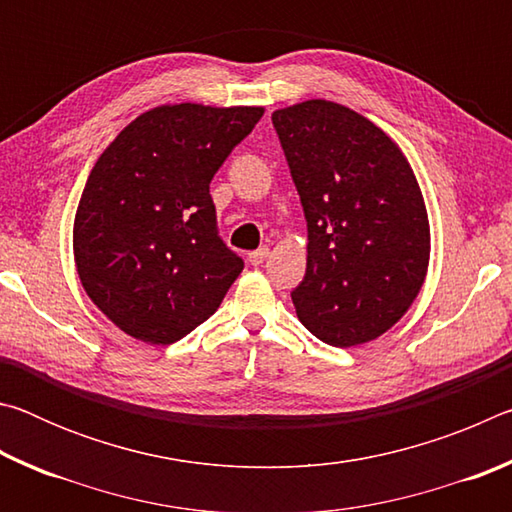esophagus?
Wrapping results in <instances>:
<instances>
[{
  "label": "esophagus",
  "instance_id": "34e87169",
  "mask_svg": "<svg viewBox=\"0 0 512 512\" xmlns=\"http://www.w3.org/2000/svg\"><path fill=\"white\" fill-rule=\"evenodd\" d=\"M268 257V248L264 246V248H257V250H253V253H248V262L253 264V266H259L264 262V259Z\"/></svg>",
  "mask_w": 512,
  "mask_h": 512
}]
</instances>
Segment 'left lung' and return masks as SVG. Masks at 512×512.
I'll return each instance as SVG.
<instances>
[{
  "instance_id": "1",
  "label": "left lung",
  "mask_w": 512,
  "mask_h": 512,
  "mask_svg": "<svg viewBox=\"0 0 512 512\" xmlns=\"http://www.w3.org/2000/svg\"><path fill=\"white\" fill-rule=\"evenodd\" d=\"M271 119L307 219V273L291 291L300 323L336 348L377 339L411 307L429 266L411 164L339 103L311 99Z\"/></svg>"
}]
</instances>
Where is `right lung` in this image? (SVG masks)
Returning <instances> with one entry per match:
<instances>
[{"instance_id":"obj_1","label":"right lung","mask_w":512,"mask_h":512,"mask_svg":"<svg viewBox=\"0 0 512 512\" xmlns=\"http://www.w3.org/2000/svg\"><path fill=\"white\" fill-rule=\"evenodd\" d=\"M264 108L160 106L90 171L74 219L83 289L133 339L169 345L205 323L244 259L219 237L210 183Z\"/></svg>"}]
</instances>
